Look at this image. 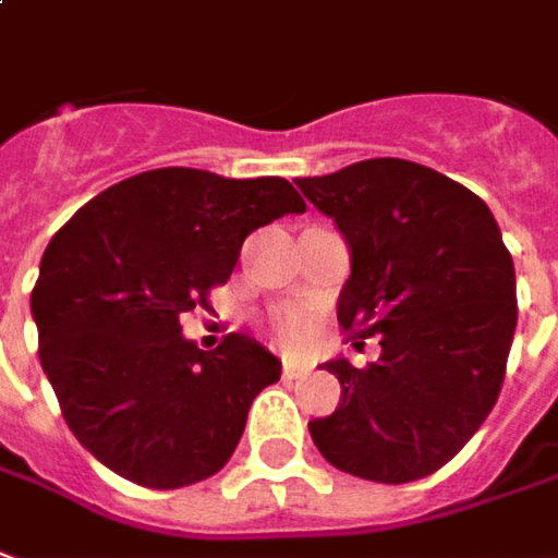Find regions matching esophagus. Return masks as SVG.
Wrapping results in <instances>:
<instances>
[{"label":"esophagus","instance_id":"esophagus-1","mask_svg":"<svg viewBox=\"0 0 558 558\" xmlns=\"http://www.w3.org/2000/svg\"><path fill=\"white\" fill-rule=\"evenodd\" d=\"M307 374H311V365H305V362L283 360V377H287V380H302Z\"/></svg>","mask_w":558,"mask_h":558}]
</instances>
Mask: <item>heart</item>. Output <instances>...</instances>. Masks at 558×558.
I'll return each instance as SVG.
<instances>
[{"mask_svg": "<svg viewBox=\"0 0 558 558\" xmlns=\"http://www.w3.org/2000/svg\"><path fill=\"white\" fill-rule=\"evenodd\" d=\"M311 319H307V314H302V311H292V307H287V311H278L275 317H271V335H275V341H278L280 347H287V350H302V347H307V341H311Z\"/></svg>", "mask_w": 558, "mask_h": 558, "instance_id": "heart-1", "label": "heart"}]
</instances>
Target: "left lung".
Listing matches in <instances>:
<instances>
[{"instance_id":"1","label":"left lung","mask_w":558,"mask_h":558,"mask_svg":"<svg viewBox=\"0 0 558 558\" xmlns=\"http://www.w3.org/2000/svg\"><path fill=\"white\" fill-rule=\"evenodd\" d=\"M350 247L338 323L380 335L368 368L326 362L335 414L311 420L326 462L411 483L453 459L493 411L517 329V278L486 202L408 159H362L295 181Z\"/></svg>"}]
</instances>
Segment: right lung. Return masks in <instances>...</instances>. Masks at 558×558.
Returning a JSON list of instances; mask_svg holds the SVG:
<instances>
[{
    "mask_svg": "<svg viewBox=\"0 0 558 558\" xmlns=\"http://www.w3.org/2000/svg\"><path fill=\"white\" fill-rule=\"evenodd\" d=\"M302 211L283 178L154 169L89 198L50 239L29 302L38 356L65 423L102 465L178 489L229 462L280 360L239 332L198 350L181 317L208 307L251 232Z\"/></svg>",
    "mask_w": 558,
    "mask_h": 558,
    "instance_id": "add662e5",
    "label": "right lung"
}]
</instances>
